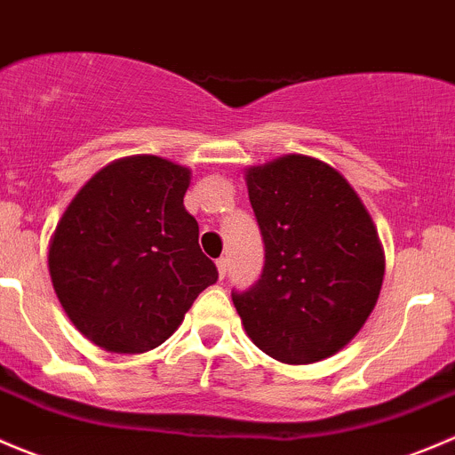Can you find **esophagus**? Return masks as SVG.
<instances>
[{
    "mask_svg": "<svg viewBox=\"0 0 455 455\" xmlns=\"http://www.w3.org/2000/svg\"><path fill=\"white\" fill-rule=\"evenodd\" d=\"M217 269H219V276H226V269H228V259H217Z\"/></svg>",
    "mask_w": 455,
    "mask_h": 455,
    "instance_id": "esophagus-1",
    "label": "esophagus"
}]
</instances>
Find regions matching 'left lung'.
Returning a JSON list of instances; mask_svg holds the SVG:
<instances>
[{
	"mask_svg": "<svg viewBox=\"0 0 455 455\" xmlns=\"http://www.w3.org/2000/svg\"><path fill=\"white\" fill-rule=\"evenodd\" d=\"M265 243L250 291L232 294L245 334L285 365H309L352 343L379 303L385 250L347 179L321 159L283 155L245 168Z\"/></svg>",
	"mask_w": 455,
	"mask_h": 455,
	"instance_id": "left-lung-1",
	"label": "left lung"
}]
</instances>
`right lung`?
<instances>
[{"mask_svg":"<svg viewBox=\"0 0 455 455\" xmlns=\"http://www.w3.org/2000/svg\"><path fill=\"white\" fill-rule=\"evenodd\" d=\"M190 179V168L164 156H124L92 174L61 214L48 272L64 312L97 347H159L217 283L183 205Z\"/></svg>","mask_w":455,"mask_h":455,"instance_id":"add662e5","label":"right lung"}]
</instances>
